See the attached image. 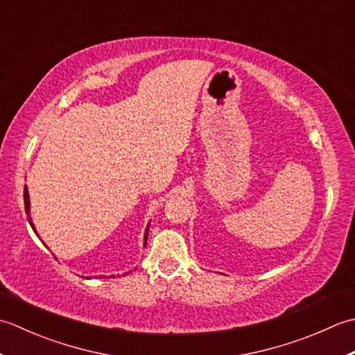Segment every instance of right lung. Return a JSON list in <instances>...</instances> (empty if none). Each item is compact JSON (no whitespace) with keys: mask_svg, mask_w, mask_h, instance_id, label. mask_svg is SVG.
I'll use <instances>...</instances> for the list:
<instances>
[{"mask_svg":"<svg viewBox=\"0 0 355 355\" xmlns=\"http://www.w3.org/2000/svg\"><path fill=\"white\" fill-rule=\"evenodd\" d=\"M24 207H26V213H27V219H28V222H31V225H32V228H33V231H35V227H33V223H32V220H31V218H28V208H31V200H28V191H27V187H24ZM150 228V227H148ZM148 228L146 230V239H144V241H146V243H147V236H148ZM36 233V231H35Z\"/></svg>","mask_w":355,"mask_h":355,"instance_id":"right-lung-1","label":"right lung"}]
</instances>
